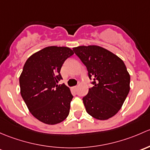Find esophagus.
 <instances>
[{
    "instance_id": "obj_1",
    "label": "esophagus",
    "mask_w": 150,
    "mask_h": 150,
    "mask_svg": "<svg viewBox=\"0 0 150 150\" xmlns=\"http://www.w3.org/2000/svg\"><path fill=\"white\" fill-rule=\"evenodd\" d=\"M76 89H77V86H72L71 87V89L73 91H76Z\"/></svg>"
}]
</instances>
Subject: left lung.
Listing matches in <instances>:
<instances>
[{"label":"left lung","instance_id":"obj_1","mask_svg":"<svg viewBox=\"0 0 150 150\" xmlns=\"http://www.w3.org/2000/svg\"><path fill=\"white\" fill-rule=\"evenodd\" d=\"M73 50L93 79L94 86L82 99L86 112L96 119H108L121 108L130 90V75L125 64L100 46H79Z\"/></svg>","mask_w":150,"mask_h":150}]
</instances>
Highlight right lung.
<instances>
[{"mask_svg":"<svg viewBox=\"0 0 150 150\" xmlns=\"http://www.w3.org/2000/svg\"><path fill=\"white\" fill-rule=\"evenodd\" d=\"M74 55L67 47L50 46L27 60L19 77L20 92L29 110L42 123L54 125L69 114L73 95L64 84L60 71L64 61Z\"/></svg>","mask_w":150,"mask_h":150,"instance_id":"right-lung-1","label":"right lung"}]
</instances>
